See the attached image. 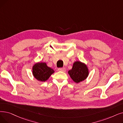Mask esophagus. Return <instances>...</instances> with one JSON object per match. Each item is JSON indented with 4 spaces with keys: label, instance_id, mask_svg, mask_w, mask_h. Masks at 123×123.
I'll return each mask as SVG.
<instances>
[{
    "label": "esophagus",
    "instance_id": "esophagus-1",
    "mask_svg": "<svg viewBox=\"0 0 123 123\" xmlns=\"http://www.w3.org/2000/svg\"><path fill=\"white\" fill-rule=\"evenodd\" d=\"M58 71H62V72H66V69H65V68H58Z\"/></svg>",
    "mask_w": 123,
    "mask_h": 123
}]
</instances>
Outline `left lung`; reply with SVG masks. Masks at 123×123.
I'll return each instance as SVG.
<instances>
[{
	"instance_id": "obj_1",
	"label": "left lung",
	"mask_w": 123,
	"mask_h": 123,
	"mask_svg": "<svg viewBox=\"0 0 123 123\" xmlns=\"http://www.w3.org/2000/svg\"><path fill=\"white\" fill-rule=\"evenodd\" d=\"M70 77L76 83L86 79L89 75V69L85 63L80 61H75L71 70L68 72Z\"/></svg>"
}]
</instances>
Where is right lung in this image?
Returning <instances> with one entry per match:
<instances>
[{
  "instance_id": "right-lung-1",
  "label": "right lung",
  "mask_w": 123,
  "mask_h": 123,
  "mask_svg": "<svg viewBox=\"0 0 123 123\" xmlns=\"http://www.w3.org/2000/svg\"><path fill=\"white\" fill-rule=\"evenodd\" d=\"M32 72L34 77L37 80L41 82H45L55 71L52 68L48 66L46 63L38 62L33 66Z\"/></svg>"
}]
</instances>
